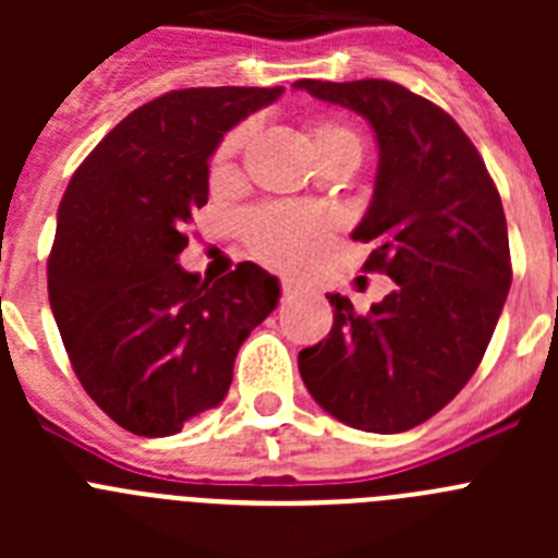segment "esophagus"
Instances as JSON below:
<instances>
[{
	"instance_id": "1",
	"label": "esophagus",
	"mask_w": 558,
	"mask_h": 558,
	"mask_svg": "<svg viewBox=\"0 0 558 558\" xmlns=\"http://www.w3.org/2000/svg\"><path fill=\"white\" fill-rule=\"evenodd\" d=\"M302 284H299V282H284L282 284V293L284 295H288V299H290V295H295V293H302Z\"/></svg>"
}]
</instances>
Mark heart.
Returning <instances> with one entry per match:
<instances>
[{"mask_svg":"<svg viewBox=\"0 0 558 558\" xmlns=\"http://www.w3.org/2000/svg\"><path fill=\"white\" fill-rule=\"evenodd\" d=\"M245 133H248L245 128H234L231 133H226V140L220 142L215 159H211L215 179L231 172L234 159L245 145ZM310 145H313L318 161L338 156V153H357L360 156V136L338 120H315L310 125ZM332 226V215L322 209L295 204L265 206L245 220V240L263 263L274 265V268H302L313 256L322 254Z\"/></svg>","mask_w":558,"mask_h":558,"instance_id":"heart-1","label":"heart"}]
</instances>
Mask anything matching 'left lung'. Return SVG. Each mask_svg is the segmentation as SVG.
<instances>
[{
    "mask_svg": "<svg viewBox=\"0 0 558 558\" xmlns=\"http://www.w3.org/2000/svg\"><path fill=\"white\" fill-rule=\"evenodd\" d=\"M360 113L379 147L374 198L352 231L372 243L366 270L397 290L354 313L329 293L327 340L299 352V372L329 416L366 433L422 425L461 391L489 347L511 288L500 195L450 113L391 81H295Z\"/></svg>",
    "mask_w": 558,
    "mask_h": 558,
    "instance_id": "left-lung-1",
    "label": "left lung"
}]
</instances>
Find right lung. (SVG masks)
I'll list each match as a JSON object with an SVG mask.
<instances>
[{"label": "right lung", "mask_w": 558, "mask_h": 558, "mask_svg": "<svg viewBox=\"0 0 558 558\" xmlns=\"http://www.w3.org/2000/svg\"><path fill=\"white\" fill-rule=\"evenodd\" d=\"M282 92H167L128 113L63 192L49 307L81 386L136 436H172L218 408L243 340L279 304V279L259 265L211 282L179 254L223 133Z\"/></svg>", "instance_id": "obj_1"}]
</instances>
